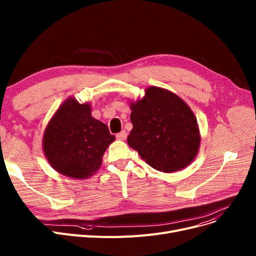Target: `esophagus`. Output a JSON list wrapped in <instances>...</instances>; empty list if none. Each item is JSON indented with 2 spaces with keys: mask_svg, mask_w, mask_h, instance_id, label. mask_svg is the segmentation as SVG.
<instances>
[{
  "mask_svg": "<svg viewBox=\"0 0 256 256\" xmlns=\"http://www.w3.org/2000/svg\"><path fill=\"white\" fill-rule=\"evenodd\" d=\"M126 136H128L126 132V130H121L120 132L117 134L116 138H117L118 140H126Z\"/></svg>",
  "mask_w": 256,
  "mask_h": 256,
  "instance_id": "obj_1",
  "label": "esophagus"
}]
</instances>
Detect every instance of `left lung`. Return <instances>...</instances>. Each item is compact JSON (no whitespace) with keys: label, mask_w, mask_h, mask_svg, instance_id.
<instances>
[{"label":"left lung","mask_w":256,"mask_h":256,"mask_svg":"<svg viewBox=\"0 0 256 256\" xmlns=\"http://www.w3.org/2000/svg\"><path fill=\"white\" fill-rule=\"evenodd\" d=\"M132 128L128 144L154 169L170 173L186 168L200 146L197 119L180 96L152 86L130 102Z\"/></svg>","instance_id":"left-lung-1"}]
</instances>
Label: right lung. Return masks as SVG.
<instances>
[{"mask_svg": "<svg viewBox=\"0 0 256 256\" xmlns=\"http://www.w3.org/2000/svg\"><path fill=\"white\" fill-rule=\"evenodd\" d=\"M106 124L91 116V106L68 98L54 114L44 130L42 148L50 165L68 178L85 180L102 166L113 141Z\"/></svg>", "mask_w": 256, "mask_h": 256, "instance_id": "1", "label": "right lung"}]
</instances>
